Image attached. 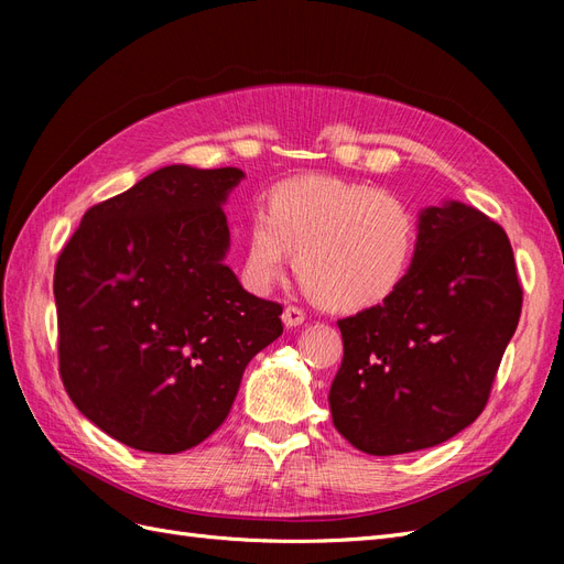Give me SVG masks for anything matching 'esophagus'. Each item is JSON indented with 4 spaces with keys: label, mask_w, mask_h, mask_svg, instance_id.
<instances>
[{
    "label": "esophagus",
    "mask_w": 564,
    "mask_h": 564,
    "mask_svg": "<svg viewBox=\"0 0 564 564\" xmlns=\"http://www.w3.org/2000/svg\"><path fill=\"white\" fill-rule=\"evenodd\" d=\"M303 319H305V313L301 308H296V305H286L284 313H282V322H284L286 329L299 327V324H303Z\"/></svg>",
    "instance_id": "obj_1"
}]
</instances>
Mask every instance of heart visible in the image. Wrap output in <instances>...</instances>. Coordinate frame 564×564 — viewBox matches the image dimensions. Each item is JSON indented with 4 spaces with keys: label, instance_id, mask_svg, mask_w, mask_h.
I'll list each match as a JSON object with an SVG mask.
<instances>
[{
    "label": "heart",
    "instance_id": "obj_1",
    "mask_svg": "<svg viewBox=\"0 0 564 564\" xmlns=\"http://www.w3.org/2000/svg\"><path fill=\"white\" fill-rule=\"evenodd\" d=\"M419 237V216L398 195L332 176L289 178L249 220L242 280L256 294L270 292L294 251L296 275L319 305L360 313L398 292Z\"/></svg>",
    "mask_w": 564,
    "mask_h": 564
}]
</instances>
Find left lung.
I'll return each instance as SVG.
<instances>
[{
    "instance_id": "8db88e82",
    "label": "left lung",
    "mask_w": 564,
    "mask_h": 564,
    "mask_svg": "<svg viewBox=\"0 0 564 564\" xmlns=\"http://www.w3.org/2000/svg\"><path fill=\"white\" fill-rule=\"evenodd\" d=\"M416 259L381 305L338 319L336 431L371 456L447 442L482 414L513 338L522 289L508 235L447 199L419 214Z\"/></svg>"
}]
</instances>
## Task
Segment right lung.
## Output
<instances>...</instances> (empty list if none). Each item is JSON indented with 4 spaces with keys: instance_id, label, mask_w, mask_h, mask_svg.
<instances>
[{
    "instance_id": "obj_1",
    "label": "right lung",
    "mask_w": 564,
    "mask_h": 564,
    "mask_svg": "<svg viewBox=\"0 0 564 564\" xmlns=\"http://www.w3.org/2000/svg\"><path fill=\"white\" fill-rule=\"evenodd\" d=\"M235 166L158 169L96 204L58 256V362L79 412L122 445L178 454L226 421L282 305L226 265Z\"/></svg>"
}]
</instances>
